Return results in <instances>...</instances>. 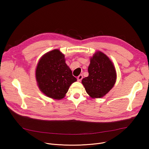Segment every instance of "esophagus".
<instances>
[{"label": "esophagus", "mask_w": 149, "mask_h": 149, "mask_svg": "<svg viewBox=\"0 0 149 149\" xmlns=\"http://www.w3.org/2000/svg\"><path fill=\"white\" fill-rule=\"evenodd\" d=\"M82 78H83V75H82V74H80V75L77 77V80H78V81H81Z\"/></svg>", "instance_id": "esophagus-1"}]
</instances>
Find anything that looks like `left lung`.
<instances>
[{
	"label": "left lung",
	"mask_w": 149,
	"mask_h": 149,
	"mask_svg": "<svg viewBox=\"0 0 149 149\" xmlns=\"http://www.w3.org/2000/svg\"><path fill=\"white\" fill-rule=\"evenodd\" d=\"M89 75L82 79V84L92 98H101L113 87L116 72L113 62L101 52H97L90 59Z\"/></svg>",
	"instance_id": "8db88e82"
}]
</instances>
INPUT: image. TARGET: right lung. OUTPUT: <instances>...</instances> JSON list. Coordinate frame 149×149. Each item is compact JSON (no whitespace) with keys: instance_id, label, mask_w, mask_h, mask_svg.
Instances as JSON below:
<instances>
[{"instance_id":"add662e5","label":"right lung","mask_w":149,"mask_h":149,"mask_svg":"<svg viewBox=\"0 0 149 149\" xmlns=\"http://www.w3.org/2000/svg\"><path fill=\"white\" fill-rule=\"evenodd\" d=\"M64 58L59 50H52L40 58L36 70V78L40 91L56 100L64 97L70 86L77 81Z\"/></svg>"}]
</instances>
